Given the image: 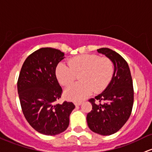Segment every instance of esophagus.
<instances>
[{"mask_svg": "<svg viewBox=\"0 0 152 152\" xmlns=\"http://www.w3.org/2000/svg\"><path fill=\"white\" fill-rule=\"evenodd\" d=\"M81 103H82L81 102H75L74 104L76 106H79V105H81Z\"/></svg>", "mask_w": 152, "mask_h": 152, "instance_id": "esophagus-1", "label": "esophagus"}]
</instances>
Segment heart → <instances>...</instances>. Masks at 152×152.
I'll return each mask as SVG.
<instances>
[{
	"mask_svg": "<svg viewBox=\"0 0 152 152\" xmlns=\"http://www.w3.org/2000/svg\"><path fill=\"white\" fill-rule=\"evenodd\" d=\"M115 71L113 61L97 55L84 54L61 63L56 68V76L63 86H68L79 74V82L68 87L65 95L73 101H81L93 92L102 91L110 82Z\"/></svg>",
	"mask_w": 152,
	"mask_h": 152,
	"instance_id": "obj_1",
	"label": "heart"
}]
</instances>
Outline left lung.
<instances>
[{
    "label": "left lung",
    "instance_id": "1",
    "mask_svg": "<svg viewBox=\"0 0 152 152\" xmlns=\"http://www.w3.org/2000/svg\"><path fill=\"white\" fill-rule=\"evenodd\" d=\"M97 52L113 61L115 71L104 91L89 99L92 110L87 114L86 121L93 132L110 136L119 131L131 115L134 98L133 80L128 63L121 55L106 48Z\"/></svg>",
    "mask_w": 152,
    "mask_h": 152
}]
</instances>
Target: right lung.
<instances>
[{
	"instance_id": "right-lung-1",
	"label": "right lung",
	"mask_w": 152,
	"mask_h": 152,
	"mask_svg": "<svg viewBox=\"0 0 152 152\" xmlns=\"http://www.w3.org/2000/svg\"><path fill=\"white\" fill-rule=\"evenodd\" d=\"M64 53L51 48H42L29 55L23 63L17 81L18 94L23 114L37 132L55 136L66 131L73 102L56 104L63 89L56 77L58 64Z\"/></svg>"
}]
</instances>
